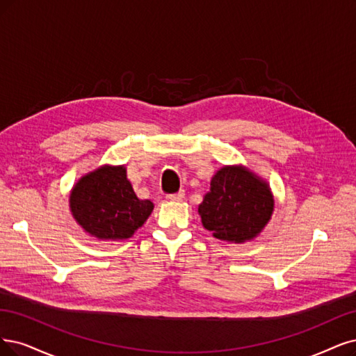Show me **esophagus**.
Segmentation results:
<instances>
[{
    "mask_svg": "<svg viewBox=\"0 0 356 356\" xmlns=\"http://www.w3.org/2000/svg\"><path fill=\"white\" fill-rule=\"evenodd\" d=\"M183 198H185V192H183V191H180V192H177V193L167 195V200H168V201H176V202H179V201H181Z\"/></svg>",
    "mask_w": 356,
    "mask_h": 356,
    "instance_id": "obj_1",
    "label": "esophagus"
}]
</instances>
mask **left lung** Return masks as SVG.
<instances>
[{
	"label": "left lung",
	"instance_id": "1",
	"mask_svg": "<svg viewBox=\"0 0 356 356\" xmlns=\"http://www.w3.org/2000/svg\"><path fill=\"white\" fill-rule=\"evenodd\" d=\"M274 211L268 183L243 165H225L213 176L198 207L202 225L220 241L243 243L262 232Z\"/></svg>",
	"mask_w": 356,
	"mask_h": 356
}]
</instances>
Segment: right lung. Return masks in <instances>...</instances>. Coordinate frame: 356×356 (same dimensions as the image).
<instances>
[{"label": "right lung", "mask_w": 356, "mask_h": 356, "mask_svg": "<svg viewBox=\"0 0 356 356\" xmlns=\"http://www.w3.org/2000/svg\"><path fill=\"white\" fill-rule=\"evenodd\" d=\"M154 204L139 200L124 165H102L77 180L70 192V211L86 233L101 241L134 236L151 216Z\"/></svg>", "instance_id": "obj_1"}]
</instances>
